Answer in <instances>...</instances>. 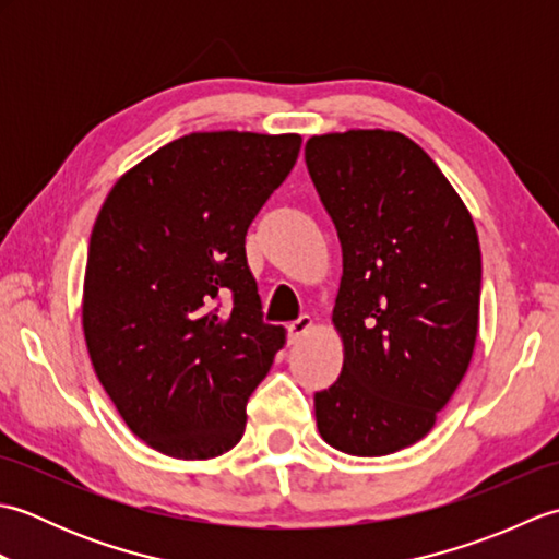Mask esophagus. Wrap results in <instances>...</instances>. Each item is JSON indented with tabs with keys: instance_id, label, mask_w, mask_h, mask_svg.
<instances>
[{
	"instance_id": "obj_1",
	"label": "esophagus",
	"mask_w": 559,
	"mask_h": 559,
	"mask_svg": "<svg viewBox=\"0 0 559 559\" xmlns=\"http://www.w3.org/2000/svg\"><path fill=\"white\" fill-rule=\"evenodd\" d=\"M314 326V322H312V317H307V314H302L298 322H293L290 326H288V336H290V341L295 343V341H300L302 336H307L310 334V329Z\"/></svg>"
}]
</instances>
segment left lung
I'll list each match as a JSON object with an SVG mask.
<instances>
[{
  "label": "left lung",
  "mask_w": 559,
  "mask_h": 559,
  "mask_svg": "<svg viewBox=\"0 0 559 559\" xmlns=\"http://www.w3.org/2000/svg\"><path fill=\"white\" fill-rule=\"evenodd\" d=\"M305 163L343 252L331 314L343 370L314 394L319 435L353 456L394 454L432 430L471 365L476 225L437 163L401 132L319 134L307 139Z\"/></svg>",
  "instance_id": "obj_1"
}]
</instances>
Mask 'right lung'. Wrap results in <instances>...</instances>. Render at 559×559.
I'll return each mask as SVG.
<instances>
[{"mask_svg":"<svg viewBox=\"0 0 559 559\" xmlns=\"http://www.w3.org/2000/svg\"><path fill=\"white\" fill-rule=\"evenodd\" d=\"M300 134L194 132L129 168L93 225L81 324L129 430L206 461L245 435L247 399L286 346L261 322L245 235L298 160ZM234 295L230 313L215 300Z\"/></svg>","mask_w":559,"mask_h":559,"instance_id":"right-lung-1","label":"right lung"}]
</instances>
